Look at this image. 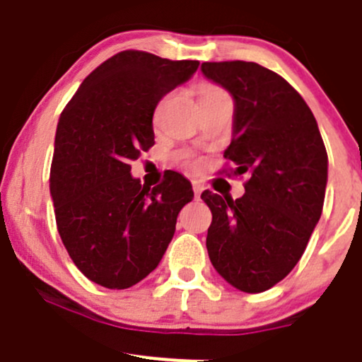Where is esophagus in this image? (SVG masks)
Here are the masks:
<instances>
[{
	"instance_id": "obj_1",
	"label": "esophagus",
	"mask_w": 362,
	"mask_h": 362,
	"mask_svg": "<svg viewBox=\"0 0 362 362\" xmlns=\"http://www.w3.org/2000/svg\"><path fill=\"white\" fill-rule=\"evenodd\" d=\"M203 184L202 182H198V180H192V191H194V194H196V198H199V196H202V192H203Z\"/></svg>"
}]
</instances>
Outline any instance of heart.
I'll return each instance as SVG.
<instances>
[{"label": "heart", "instance_id": "1", "mask_svg": "<svg viewBox=\"0 0 362 362\" xmlns=\"http://www.w3.org/2000/svg\"><path fill=\"white\" fill-rule=\"evenodd\" d=\"M224 93L226 90L217 86H204L202 89V94H199V101L208 100V98H214L217 96V94H224ZM178 159H180V163L184 164V166L191 168V170H196V168H199V164H202L199 163V159H196L191 152H182V154L178 156Z\"/></svg>", "mask_w": 362, "mask_h": 362}]
</instances>
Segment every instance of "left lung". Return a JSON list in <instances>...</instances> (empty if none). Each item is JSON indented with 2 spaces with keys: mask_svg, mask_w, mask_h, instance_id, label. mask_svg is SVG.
<instances>
[{
  "mask_svg": "<svg viewBox=\"0 0 362 362\" xmlns=\"http://www.w3.org/2000/svg\"><path fill=\"white\" fill-rule=\"evenodd\" d=\"M204 76L235 98V129L222 173L249 175L238 199L204 191L211 211L206 249L214 268L243 293L286 279L324 206L327 152L301 94L272 69L247 61L203 63Z\"/></svg>",
  "mask_w": 362,
  "mask_h": 362,
  "instance_id": "8db88e82",
  "label": "left lung"
}]
</instances>
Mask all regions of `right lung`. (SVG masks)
I'll list each match as a JSON object with an SVG mask.
<instances>
[{
  "label": "right lung",
  "instance_id": "obj_1",
  "mask_svg": "<svg viewBox=\"0 0 362 362\" xmlns=\"http://www.w3.org/2000/svg\"><path fill=\"white\" fill-rule=\"evenodd\" d=\"M198 66L122 50L86 76L61 113L50 166L57 231L76 268L107 289H127L158 268L178 211L194 198L177 171L145 187L129 160L154 145L160 98Z\"/></svg>",
  "mask_w": 362,
  "mask_h": 362
}]
</instances>
